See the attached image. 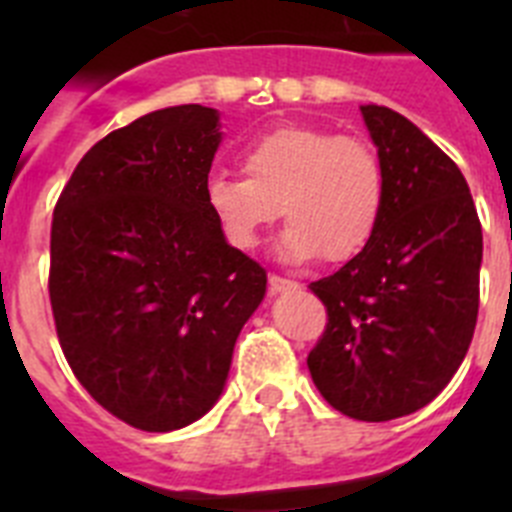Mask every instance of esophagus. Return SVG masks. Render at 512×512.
<instances>
[{
  "mask_svg": "<svg viewBox=\"0 0 512 512\" xmlns=\"http://www.w3.org/2000/svg\"><path fill=\"white\" fill-rule=\"evenodd\" d=\"M292 289H300V284L292 282V279L277 277V274H271V277H269V292H271V295H282V292H292Z\"/></svg>",
  "mask_w": 512,
  "mask_h": 512,
  "instance_id": "34e87169",
  "label": "esophagus"
}]
</instances>
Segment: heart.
<instances>
[{"instance_id":"1","label":"heart","mask_w":512,"mask_h":512,"mask_svg":"<svg viewBox=\"0 0 512 512\" xmlns=\"http://www.w3.org/2000/svg\"><path fill=\"white\" fill-rule=\"evenodd\" d=\"M243 176L215 174L205 205L223 241L251 251L277 223L289 225L277 253L289 264L323 256L330 264L356 259L377 233L387 202L379 153L366 140L312 125H279L241 153Z\"/></svg>"}]
</instances>
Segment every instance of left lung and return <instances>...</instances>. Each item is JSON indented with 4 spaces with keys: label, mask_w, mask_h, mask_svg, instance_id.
I'll list each match as a JSON object with an SVG mask.
<instances>
[{
    "label": "left lung",
    "mask_w": 512,
    "mask_h": 512,
    "mask_svg": "<svg viewBox=\"0 0 512 512\" xmlns=\"http://www.w3.org/2000/svg\"><path fill=\"white\" fill-rule=\"evenodd\" d=\"M387 202L372 243L310 289L328 307L307 369L348 418L425 408L451 382L477 325L482 225L459 166L400 112L364 104Z\"/></svg>",
    "instance_id": "8db88e82"
}]
</instances>
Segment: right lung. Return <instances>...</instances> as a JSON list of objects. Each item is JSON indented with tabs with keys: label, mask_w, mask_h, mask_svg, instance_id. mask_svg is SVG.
<instances>
[{
	"label": "right lung",
	"mask_w": 512,
	"mask_h": 512,
	"mask_svg": "<svg viewBox=\"0 0 512 512\" xmlns=\"http://www.w3.org/2000/svg\"><path fill=\"white\" fill-rule=\"evenodd\" d=\"M220 112H148L87 151L58 197L51 305L84 390L133 428L200 420L228 382L266 271L223 241L205 205Z\"/></svg>",
	"instance_id": "add662e5"
}]
</instances>
